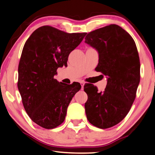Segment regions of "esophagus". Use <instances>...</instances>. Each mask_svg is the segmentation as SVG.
<instances>
[{
    "label": "esophagus",
    "instance_id": "1",
    "mask_svg": "<svg viewBox=\"0 0 155 155\" xmlns=\"http://www.w3.org/2000/svg\"><path fill=\"white\" fill-rule=\"evenodd\" d=\"M80 85H81V87H82V88H83L84 86V82H80Z\"/></svg>",
    "mask_w": 155,
    "mask_h": 155
}]
</instances>
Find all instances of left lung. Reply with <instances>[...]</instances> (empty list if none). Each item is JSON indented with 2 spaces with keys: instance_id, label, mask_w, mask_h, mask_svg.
<instances>
[{
  "instance_id": "1",
  "label": "left lung",
  "mask_w": 155,
  "mask_h": 155,
  "mask_svg": "<svg viewBox=\"0 0 155 155\" xmlns=\"http://www.w3.org/2000/svg\"><path fill=\"white\" fill-rule=\"evenodd\" d=\"M85 42L97 51L95 71L106 76L104 92L85 84L84 107L89 122L99 128L115 126L127 115L140 82V62L135 42L121 27L110 25L87 35Z\"/></svg>"
}]
</instances>
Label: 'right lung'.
<instances>
[{
	"label": "right lung",
	"mask_w": 155,
	"mask_h": 155,
	"mask_svg": "<svg viewBox=\"0 0 155 155\" xmlns=\"http://www.w3.org/2000/svg\"><path fill=\"white\" fill-rule=\"evenodd\" d=\"M87 33L68 34L51 26L32 33L22 49L18 88L27 115L46 129L64 121L68 104L81 88L80 83L65 85L54 79L59 67L67 66L68 55Z\"/></svg>",
	"instance_id": "add662e5"
}]
</instances>
